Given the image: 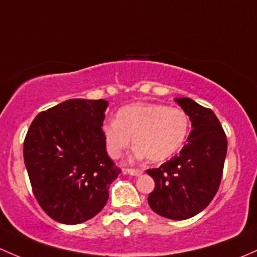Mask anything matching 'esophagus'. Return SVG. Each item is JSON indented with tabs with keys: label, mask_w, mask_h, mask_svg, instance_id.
Listing matches in <instances>:
<instances>
[{
	"label": "esophagus",
	"mask_w": 257,
	"mask_h": 257,
	"mask_svg": "<svg viewBox=\"0 0 257 257\" xmlns=\"http://www.w3.org/2000/svg\"><path fill=\"white\" fill-rule=\"evenodd\" d=\"M124 173H128V174H131V176H135V177H138V176H140V174L143 173V171L142 170H135V168H126V170H124Z\"/></svg>",
	"instance_id": "1"
}]
</instances>
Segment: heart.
<instances>
[{"mask_svg": "<svg viewBox=\"0 0 257 257\" xmlns=\"http://www.w3.org/2000/svg\"><path fill=\"white\" fill-rule=\"evenodd\" d=\"M190 118L179 107L159 103H134L118 111L115 120L102 126L106 150L109 157L119 159L133 144L135 159L148 157L162 162L173 156L187 140Z\"/></svg>", "mask_w": 257, "mask_h": 257, "instance_id": "obj_1", "label": "heart"}]
</instances>
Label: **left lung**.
Wrapping results in <instances>:
<instances>
[{"mask_svg":"<svg viewBox=\"0 0 257 257\" xmlns=\"http://www.w3.org/2000/svg\"><path fill=\"white\" fill-rule=\"evenodd\" d=\"M191 120L188 143L179 155L146 173L155 180L149 205L157 215L176 221L190 218L212 201L223 174L227 137L210 108L191 98H177Z\"/></svg>","mask_w":257,"mask_h":257,"instance_id":"obj_1","label":"left lung"}]
</instances>
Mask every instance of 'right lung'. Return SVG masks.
Instances as JSON below:
<instances>
[{
  "label": "right lung",
  "mask_w": 257,
  "mask_h": 257,
  "mask_svg": "<svg viewBox=\"0 0 257 257\" xmlns=\"http://www.w3.org/2000/svg\"><path fill=\"white\" fill-rule=\"evenodd\" d=\"M106 100L72 98L34 118L24 139V163L35 199L55 221L78 224L96 216L120 168L102 133Z\"/></svg>",
  "instance_id": "add662e5"
}]
</instances>
